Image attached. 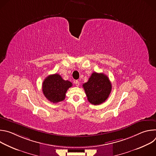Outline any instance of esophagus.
Returning a JSON list of instances; mask_svg holds the SVG:
<instances>
[{"label": "esophagus", "mask_w": 156, "mask_h": 156, "mask_svg": "<svg viewBox=\"0 0 156 156\" xmlns=\"http://www.w3.org/2000/svg\"><path fill=\"white\" fill-rule=\"evenodd\" d=\"M75 84H76V86L77 87L79 86V85H80V82H79L78 80H76V81H75Z\"/></svg>", "instance_id": "obj_1"}]
</instances>
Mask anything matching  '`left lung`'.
<instances>
[{
  "instance_id": "1",
  "label": "left lung",
  "mask_w": 156,
  "mask_h": 156,
  "mask_svg": "<svg viewBox=\"0 0 156 156\" xmlns=\"http://www.w3.org/2000/svg\"><path fill=\"white\" fill-rule=\"evenodd\" d=\"M87 101L94 105H99L106 101L112 90V84L104 73L93 72L87 82L83 84Z\"/></svg>"
}]
</instances>
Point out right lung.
Returning <instances> with one entry per match:
<instances>
[{
  "label": "right lung",
  "instance_id": "obj_1",
  "mask_svg": "<svg viewBox=\"0 0 156 156\" xmlns=\"http://www.w3.org/2000/svg\"><path fill=\"white\" fill-rule=\"evenodd\" d=\"M72 86V83L62 79L58 74L49 75L42 83V92L45 97L51 102L57 103L65 98L68 89Z\"/></svg>",
  "mask_w": 156,
  "mask_h": 156
}]
</instances>
